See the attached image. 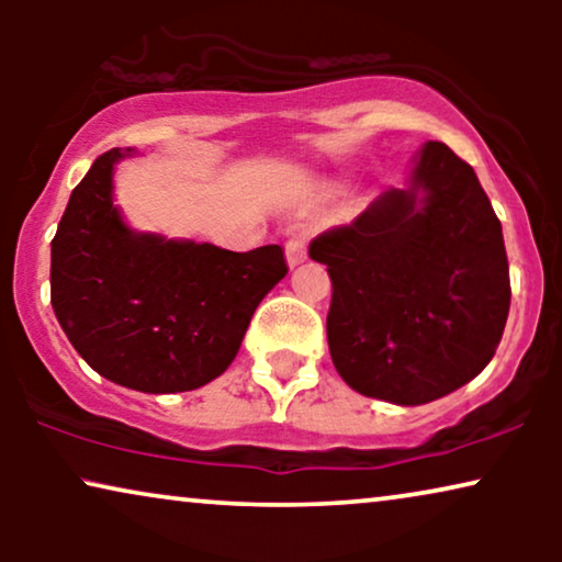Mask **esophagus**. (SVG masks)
Instances as JSON below:
<instances>
[{"instance_id": "34e87169", "label": "esophagus", "mask_w": 562, "mask_h": 562, "mask_svg": "<svg viewBox=\"0 0 562 562\" xmlns=\"http://www.w3.org/2000/svg\"><path fill=\"white\" fill-rule=\"evenodd\" d=\"M283 252H286V263L289 266H299L306 258V233L302 229H294L289 233V240L283 245Z\"/></svg>"}]
</instances>
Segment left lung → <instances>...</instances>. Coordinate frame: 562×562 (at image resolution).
Masks as SVG:
<instances>
[{
    "mask_svg": "<svg viewBox=\"0 0 562 562\" xmlns=\"http://www.w3.org/2000/svg\"><path fill=\"white\" fill-rule=\"evenodd\" d=\"M327 266V342L358 394L427 404L475 379L502 342L512 286L502 222L479 176L429 140L409 189H389L310 243Z\"/></svg>",
    "mask_w": 562,
    "mask_h": 562,
    "instance_id": "8db88e82",
    "label": "left lung"
}]
</instances>
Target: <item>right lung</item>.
<instances>
[{
    "label": "right lung",
    "mask_w": 562,
    "mask_h": 562,
    "mask_svg": "<svg viewBox=\"0 0 562 562\" xmlns=\"http://www.w3.org/2000/svg\"><path fill=\"white\" fill-rule=\"evenodd\" d=\"M122 156L102 153L71 191L50 243L53 312L104 379L145 394L199 389L233 363L286 260L279 245L233 252L133 233L112 204Z\"/></svg>",
    "instance_id": "add662e5"
}]
</instances>
